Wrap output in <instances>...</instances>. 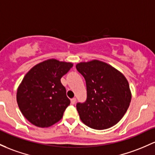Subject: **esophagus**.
I'll return each instance as SVG.
<instances>
[{
    "label": "esophagus",
    "mask_w": 155,
    "mask_h": 155,
    "mask_svg": "<svg viewBox=\"0 0 155 155\" xmlns=\"http://www.w3.org/2000/svg\"><path fill=\"white\" fill-rule=\"evenodd\" d=\"M71 104H76V98H71Z\"/></svg>",
    "instance_id": "34e87169"
}]
</instances>
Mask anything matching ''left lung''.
<instances>
[{
  "label": "left lung",
  "instance_id": "8db88e82",
  "mask_svg": "<svg viewBox=\"0 0 155 155\" xmlns=\"http://www.w3.org/2000/svg\"><path fill=\"white\" fill-rule=\"evenodd\" d=\"M76 69L84 76L87 100L77 103L81 121L94 130H106L122 118L132 94L128 81L120 71L99 60L80 62Z\"/></svg>",
  "mask_w": 155,
  "mask_h": 155
}]
</instances>
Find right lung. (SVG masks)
I'll return each instance as SVG.
<instances>
[{
	"instance_id": "1",
	"label": "right lung",
	"mask_w": 155,
	"mask_h": 155,
	"mask_svg": "<svg viewBox=\"0 0 155 155\" xmlns=\"http://www.w3.org/2000/svg\"><path fill=\"white\" fill-rule=\"evenodd\" d=\"M71 62L50 59L34 66L18 88L17 101L23 116L32 124L48 127L58 122L71 104L61 78Z\"/></svg>"
}]
</instances>
